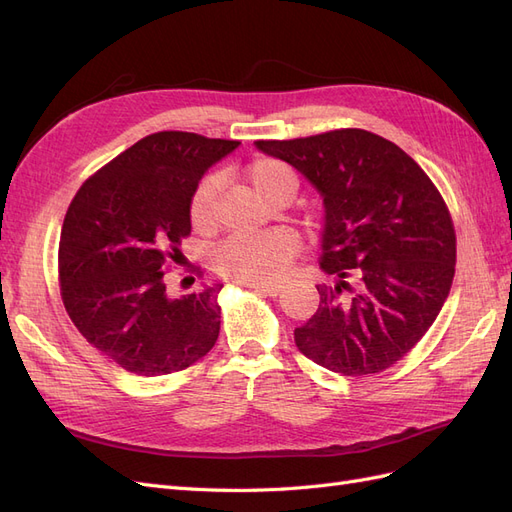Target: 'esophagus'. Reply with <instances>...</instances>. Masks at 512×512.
<instances>
[{"instance_id": "esophagus-1", "label": "esophagus", "mask_w": 512, "mask_h": 512, "mask_svg": "<svg viewBox=\"0 0 512 512\" xmlns=\"http://www.w3.org/2000/svg\"><path fill=\"white\" fill-rule=\"evenodd\" d=\"M250 288H254L260 294H265V297H277L284 286H280V284H252Z\"/></svg>"}]
</instances>
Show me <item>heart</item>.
I'll return each mask as SVG.
<instances>
[{"label":"heart","instance_id":"obj_1","mask_svg":"<svg viewBox=\"0 0 512 512\" xmlns=\"http://www.w3.org/2000/svg\"><path fill=\"white\" fill-rule=\"evenodd\" d=\"M245 179L252 190L271 203L277 196H290L297 190V173L292 166L275 158H256L245 168ZM218 177L198 183L190 203V220L196 230H209L218 220ZM299 252V239L288 228L260 232L252 237H232L215 252V269L228 280L241 284H271L288 271L292 258Z\"/></svg>","mask_w":512,"mask_h":512}]
</instances>
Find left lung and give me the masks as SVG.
Segmentation results:
<instances>
[{
	"label": "left lung",
	"mask_w": 512,
	"mask_h": 512,
	"mask_svg": "<svg viewBox=\"0 0 512 512\" xmlns=\"http://www.w3.org/2000/svg\"><path fill=\"white\" fill-rule=\"evenodd\" d=\"M322 196L320 305L294 344L344 376L406 356L438 318L455 275V228L436 185L404 149L367 130L256 141Z\"/></svg>",
	"instance_id": "left-lung-1"
}]
</instances>
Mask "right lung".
<instances>
[{
  "label": "right lung",
  "instance_id": "right-lung-1",
  "mask_svg": "<svg viewBox=\"0 0 512 512\" xmlns=\"http://www.w3.org/2000/svg\"><path fill=\"white\" fill-rule=\"evenodd\" d=\"M239 145L192 132L149 134L89 177L68 207L61 299L87 342L130 374H173L218 342L222 284L168 297L164 271L192 230L198 181Z\"/></svg>",
  "mask_w": 512,
  "mask_h": 512
}]
</instances>
